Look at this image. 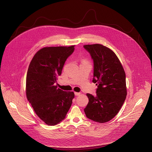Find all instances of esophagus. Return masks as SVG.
Instances as JSON below:
<instances>
[{"label": "esophagus", "instance_id": "1", "mask_svg": "<svg viewBox=\"0 0 152 152\" xmlns=\"http://www.w3.org/2000/svg\"><path fill=\"white\" fill-rule=\"evenodd\" d=\"M75 96H79L80 94V93H77V92H75Z\"/></svg>", "mask_w": 152, "mask_h": 152}]
</instances>
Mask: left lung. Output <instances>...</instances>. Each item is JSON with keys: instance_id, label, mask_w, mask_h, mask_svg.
I'll return each instance as SVG.
<instances>
[{"instance_id": "obj_1", "label": "left lung", "mask_w": 152, "mask_h": 152, "mask_svg": "<svg viewBox=\"0 0 152 152\" xmlns=\"http://www.w3.org/2000/svg\"><path fill=\"white\" fill-rule=\"evenodd\" d=\"M94 62L93 82L96 96L86 94L89 102L84 109L86 117L100 123L112 120L119 112L127 95L126 74L115 53L102 45H84Z\"/></svg>"}]
</instances>
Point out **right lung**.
Segmentation results:
<instances>
[{"instance_id": "1", "label": "right lung", "mask_w": 152, "mask_h": 152, "mask_svg": "<svg viewBox=\"0 0 152 152\" xmlns=\"http://www.w3.org/2000/svg\"><path fill=\"white\" fill-rule=\"evenodd\" d=\"M74 47L42 48L34 56L28 70L27 99L37 116L49 126L56 125L66 118L75 97L73 91H64L55 85Z\"/></svg>"}]
</instances>
